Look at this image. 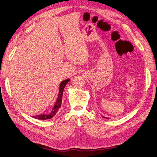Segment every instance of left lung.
Returning a JSON list of instances; mask_svg holds the SVG:
<instances>
[{
    "instance_id": "obj_1",
    "label": "left lung",
    "mask_w": 157,
    "mask_h": 157,
    "mask_svg": "<svg viewBox=\"0 0 157 157\" xmlns=\"http://www.w3.org/2000/svg\"><path fill=\"white\" fill-rule=\"evenodd\" d=\"M104 117V118H106V117Z\"/></svg>"
}]
</instances>
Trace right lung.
I'll return each instance as SVG.
<instances>
[{
	"mask_svg": "<svg viewBox=\"0 0 157 157\" xmlns=\"http://www.w3.org/2000/svg\"><path fill=\"white\" fill-rule=\"evenodd\" d=\"M70 81L69 79H65V80L62 81L60 84H59V93L58 95V98L56 99V101L55 103V105L53 108L52 110H51V113L49 114H41V115H38L36 116H33V118L39 119V120H45V119H49L53 118L54 116L56 115V113L58 112V110H59V108L61 107V104H62V95H63V91H64V88L66 86V84Z\"/></svg>",
	"mask_w": 157,
	"mask_h": 157,
	"instance_id": "right-lung-1",
	"label": "right lung"
}]
</instances>
